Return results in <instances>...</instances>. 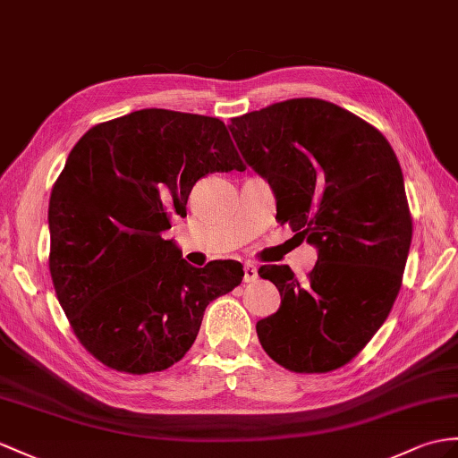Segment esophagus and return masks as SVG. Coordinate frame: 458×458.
Instances as JSON below:
<instances>
[{
	"instance_id": "34e87169",
	"label": "esophagus",
	"mask_w": 458,
	"mask_h": 458,
	"mask_svg": "<svg viewBox=\"0 0 458 458\" xmlns=\"http://www.w3.org/2000/svg\"><path fill=\"white\" fill-rule=\"evenodd\" d=\"M242 270H244V277H242V280H244V282H247V284L254 282V280H256V277H259V270H256V266H254V264H250V262H247V264H244V267H242Z\"/></svg>"
}]
</instances>
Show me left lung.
<instances>
[{
	"mask_svg": "<svg viewBox=\"0 0 458 458\" xmlns=\"http://www.w3.org/2000/svg\"><path fill=\"white\" fill-rule=\"evenodd\" d=\"M229 130L270 184L277 219L318 252L307 282L289 266L259 270L282 295L256 322L262 348L295 373L338 369L383 327L403 285L411 217L396 155L381 131L320 98L254 110Z\"/></svg>",
	"mask_w": 458,
	"mask_h": 458,
	"instance_id": "8db88e82",
	"label": "left lung"
}]
</instances>
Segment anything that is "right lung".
Segmentation results:
<instances>
[{"mask_svg":"<svg viewBox=\"0 0 458 458\" xmlns=\"http://www.w3.org/2000/svg\"><path fill=\"white\" fill-rule=\"evenodd\" d=\"M244 171L219 118L143 108L75 143L48 206L55 295L85 350L110 369L163 371L192 348L204 310L242 282V266L194 267L173 241L192 186Z\"/></svg>","mask_w":458,"mask_h":458,"instance_id":"obj_1","label":"right lung"}]
</instances>
